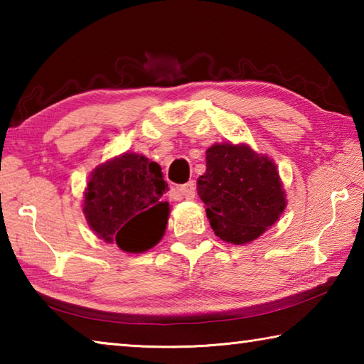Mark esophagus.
Listing matches in <instances>:
<instances>
[{
    "mask_svg": "<svg viewBox=\"0 0 364 364\" xmlns=\"http://www.w3.org/2000/svg\"><path fill=\"white\" fill-rule=\"evenodd\" d=\"M178 191H180L184 199H189V200L194 199V197H196V183L189 181L186 184H181V186L178 188Z\"/></svg>",
    "mask_w": 364,
    "mask_h": 364,
    "instance_id": "esophagus-1",
    "label": "esophagus"
}]
</instances>
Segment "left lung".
Returning a JSON list of instances; mask_svg holds the SVG:
<instances>
[{
    "mask_svg": "<svg viewBox=\"0 0 364 364\" xmlns=\"http://www.w3.org/2000/svg\"><path fill=\"white\" fill-rule=\"evenodd\" d=\"M197 194L207 205L215 234L239 245L263 234L286 207L273 160L257 156L244 144L208 147L207 170L197 180Z\"/></svg>",
    "mask_w": 364,
    "mask_h": 364,
    "instance_id": "obj_1",
    "label": "left lung"
}]
</instances>
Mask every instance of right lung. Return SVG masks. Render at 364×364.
<instances>
[{"label": "right lung", "instance_id": "1", "mask_svg": "<svg viewBox=\"0 0 364 364\" xmlns=\"http://www.w3.org/2000/svg\"><path fill=\"white\" fill-rule=\"evenodd\" d=\"M167 186L159 164L125 152L93 171L83 212L91 230L104 241L139 254L164 236L170 208L160 197Z\"/></svg>", "mask_w": 364, "mask_h": 364}]
</instances>
